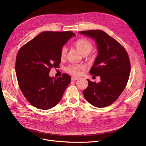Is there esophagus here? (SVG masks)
I'll return each instance as SVG.
<instances>
[{
  "label": "esophagus",
  "mask_w": 146,
  "mask_h": 146,
  "mask_svg": "<svg viewBox=\"0 0 146 146\" xmlns=\"http://www.w3.org/2000/svg\"><path fill=\"white\" fill-rule=\"evenodd\" d=\"M71 79H72V80H73V81H75V80H78V78H77V77H72Z\"/></svg>",
  "instance_id": "1"
}]
</instances>
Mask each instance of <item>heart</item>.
<instances>
[{"label": "heart", "mask_w": 146, "mask_h": 146, "mask_svg": "<svg viewBox=\"0 0 146 146\" xmlns=\"http://www.w3.org/2000/svg\"><path fill=\"white\" fill-rule=\"evenodd\" d=\"M74 46L77 49L80 51L83 55H87L90 53L94 47L93 44L91 41L86 38H80L74 42ZM68 53V48L64 46L61 48V58H64ZM85 68V66L82 64H71L66 68V71L69 74L77 76L80 74L82 69Z\"/></svg>", "instance_id": "1"}]
</instances>
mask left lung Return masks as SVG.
<instances>
[{"label": "left lung", "mask_w": 146, "mask_h": 146, "mask_svg": "<svg viewBox=\"0 0 146 146\" xmlns=\"http://www.w3.org/2000/svg\"><path fill=\"white\" fill-rule=\"evenodd\" d=\"M79 33L95 39L98 55L90 72L100 76L99 83L88 80L83 95L90 104L103 108L111 105L121 94L129 80L131 66L129 55L120 43L100 30Z\"/></svg>", "instance_id": "obj_1"}]
</instances>
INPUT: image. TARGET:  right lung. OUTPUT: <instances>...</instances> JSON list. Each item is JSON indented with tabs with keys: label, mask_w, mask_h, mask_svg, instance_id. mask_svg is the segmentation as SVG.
I'll return each mask as SVG.
<instances>
[{
	"label": "right lung",
	"mask_w": 146,
	"mask_h": 146,
	"mask_svg": "<svg viewBox=\"0 0 146 146\" xmlns=\"http://www.w3.org/2000/svg\"><path fill=\"white\" fill-rule=\"evenodd\" d=\"M76 35L70 31L44 32L20 48L17 54L15 70L20 89L29 102L35 107L48 110L62 98L71 80L70 76L49 77L53 67L61 62V50Z\"/></svg>",
	"instance_id": "1"
}]
</instances>
